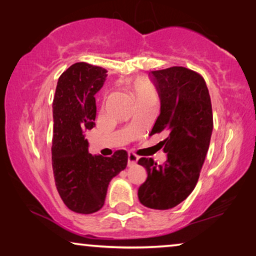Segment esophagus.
I'll list each match as a JSON object with an SVG mask.
<instances>
[{
  "label": "esophagus",
  "mask_w": 256,
  "mask_h": 256,
  "mask_svg": "<svg viewBox=\"0 0 256 256\" xmlns=\"http://www.w3.org/2000/svg\"><path fill=\"white\" fill-rule=\"evenodd\" d=\"M138 160H139V157H138L134 152H128V165H134V164H136Z\"/></svg>",
  "instance_id": "esophagus-1"
}]
</instances>
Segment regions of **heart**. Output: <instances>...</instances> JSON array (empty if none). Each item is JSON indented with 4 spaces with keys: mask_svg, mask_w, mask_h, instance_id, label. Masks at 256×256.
Instances as JSON below:
<instances>
[{
    "mask_svg": "<svg viewBox=\"0 0 256 256\" xmlns=\"http://www.w3.org/2000/svg\"><path fill=\"white\" fill-rule=\"evenodd\" d=\"M132 90H133V93H134L136 98H138V96L152 94V93H154L152 88L149 86V84L144 82V80H136V82L132 85Z\"/></svg>",
    "mask_w": 256,
    "mask_h": 256,
    "instance_id": "1",
    "label": "heart"
}]
</instances>
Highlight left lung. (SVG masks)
<instances>
[{
	"label": "left lung",
	"instance_id": "1",
	"mask_svg": "<svg viewBox=\"0 0 256 256\" xmlns=\"http://www.w3.org/2000/svg\"><path fill=\"white\" fill-rule=\"evenodd\" d=\"M160 99V112L149 136L165 133L162 141L168 160L157 165L152 158H140L147 180L138 190L146 208H176L192 194L210 147L213 114L208 88L198 72L171 67L149 72Z\"/></svg>",
	"mask_w": 256,
	"mask_h": 256
}]
</instances>
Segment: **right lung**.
Masks as SVG:
<instances>
[{
    "label": "right lung",
    "mask_w": 256,
    "mask_h": 256,
    "mask_svg": "<svg viewBox=\"0 0 256 256\" xmlns=\"http://www.w3.org/2000/svg\"><path fill=\"white\" fill-rule=\"evenodd\" d=\"M107 70L76 62L59 77L54 99L52 168L56 190L68 208L91 214L104 204L109 182L128 165V152L92 156L85 130L94 126V94L102 88Z\"/></svg>",
    "instance_id": "1"
}]
</instances>
